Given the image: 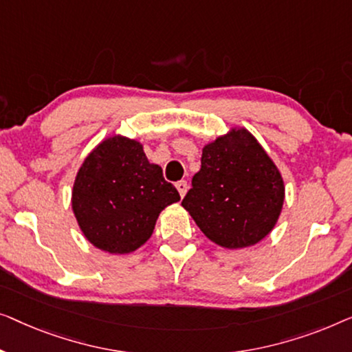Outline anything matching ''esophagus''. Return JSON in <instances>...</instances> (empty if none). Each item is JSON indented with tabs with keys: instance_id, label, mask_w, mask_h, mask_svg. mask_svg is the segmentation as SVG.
Instances as JSON below:
<instances>
[{
	"instance_id": "34e87169",
	"label": "esophagus",
	"mask_w": 352,
	"mask_h": 352,
	"mask_svg": "<svg viewBox=\"0 0 352 352\" xmlns=\"http://www.w3.org/2000/svg\"><path fill=\"white\" fill-rule=\"evenodd\" d=\"M177 190H178V192H180V196L183 197L186 195V190H188V183H186V180H180V182H177Z\"/></svg>"
}]
</instances>
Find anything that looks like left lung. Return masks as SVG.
<instances>
[{"mask_svg":"<svg viewBox=\"0 0 352 352\" xmlns=\"http://www.w3.org/2000/svg\"><path fill=\"white\" fill-rule=\"evenodd\" d=\"M284 182L260 143L244 129L204 146L182 206L201 231L226 249L254 245L273 230Z\"/></svg>","mask_w":352,"mask_h":352,"instance_id":"1","label":"left lung"}]
</instances>
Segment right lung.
Here are the masks:
<instances>
[{
	"label": "right lung",
	"mask_w": 352,
	"mask_h": 352,
	"mask_svg": "<svg viewBox=\"0 0 352 352\" xmlns=\"http://www.w3.org/2000/svg\"><path fill=\"white\" fill-rule=\"evenodd\" d=\"M180 201L162 169L138 142L111 137L82 162L73 186V212L89 242L129 254L150 239L161 210Z\"/></svg>",
	"instance_id": "right-lung-1"
}]
</instances>
